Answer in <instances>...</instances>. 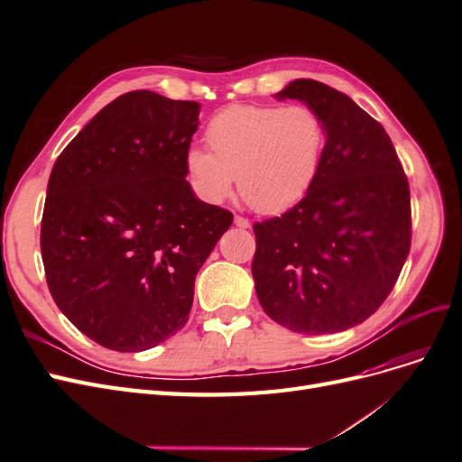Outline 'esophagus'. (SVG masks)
<instances>
[{
	"label": "esophagus",
	"instance_id": "esophagus-1",
	"mask_svg": "<svg viewBox=\"0 0 462 462\" xmlns=\"http://www.w3.org/2000/svg\"><path fill=\"white\" fill-rule=\"evenodd\" d=\"M235 226L241 227V229H250V221L246 217L241 216H235Z\"/></svg>",
	"mask_w": 462,
	"mask_h": 462
}]
</instances>
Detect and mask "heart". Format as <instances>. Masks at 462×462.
Returning a JSON list of instances; mask_svg holds the SVG:
<instances>
[{
  "instance_id": "b5f03b06",
  "label": "heart",
  "mask_w": 462,
  "mask_h": 462,
  "mask_svg": "<svg viewBox=\"0 0 462 462\" xmlns=\"http://www.w3.org/2000/svg\"><path fill=\"white\" fill-rule=\"evenodd\" d=\"M209 152L192 146L187 171L200 197L226 202L236 177L241 197L262 214H279L306 197L328 143L321 117L306 106H229L206 127Z\"/></svg>"
}]
</instances>
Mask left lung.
I'll list each match as a JSON object with an SVG mask.
<instances>
[{
    "mask_svg": "<svg viewBox=\"0 0 462 462\" xmlns=\"http://www.w3.org/2000/svg\"><path fill=\"white\" fill-rule=\"evenodd\" d=\"M275 97L314 109L328 143L306 197L254 223L256 295L291 331H345L380 309L409 256V180L385 129L346 94L297 79Z\"/></svg>",
    "mask_w": 462,
    "mask_h": 462,
    "instance_id": "8db88e82",
    "label": "left lung"
}]
</instances>
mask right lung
I'll use <instances>...</instances> for the list:
<instances>
[{
  "label": "right lung",
  "instance_id": "right-lung-1",
  "mask_svg": "<svg viewBox=\"0 0 462 462\" xmlns=\"http://www.w3.org/2000/svg\"><path fill=\"white\" fill-rule=\"evenodd\" d=\"M199 102L119 96L60 153L40 229L46 282L71 324L136 353L183 329L194 279L233 214L194 197Z\"/></svg>",
  "mask_w": 462,
  "mask_h": 462
}]
</instances>
